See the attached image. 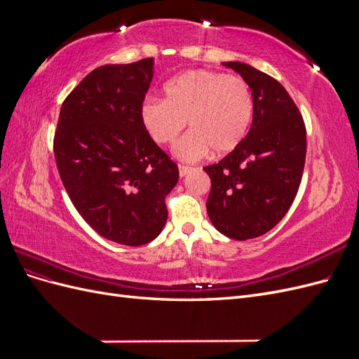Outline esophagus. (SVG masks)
I'll use <instances>...</instances> for the list:
<instances>
[{"label": "esophagus", "mask_w": 359, "mask_h": 359, "mask_svg": "<svg viewBox=\"0 0 359 359\" xmlns=\"http://www.w3.org/2000/svg\"><path fill=\"white\" fill-rule=\"evenodd\" d=\"M178 169H180V177L182 178V177H186L187 173L191 170V168L190 166H184V165H180L178 166Z\"/></svg>", "instance_id": "esophagus-1"}]
</instances>
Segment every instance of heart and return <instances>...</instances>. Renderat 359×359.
Listing matches in <instances>:
<instances>
[{"label": "heart", "instance_id": "obj_1", "mask_svg": "<svg viewBox=\"0 0 359 359\" xmlns=\"http://www.w3.org/2000/svg\"><path fill=\"white\" fill-rule=\"evenodd\" d=\"M165 99H147L140 119L157 144L170 147L189 121L191 132L178 147L180 157L196 160L232 153L253 121L255 100L245 79L212 70H189L163 88Z\"/></svg>", "mask_w": 359, "mask_h": 359}]
</instances>
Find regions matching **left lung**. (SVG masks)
Wrapping results in <instances>:
<instances>
[{"instance_id": "1", "label": "left lung", "mask_w": 359, "mask_h": 359, "mask_svg": "<svg viewBox=\"0 0 359 359\" xmlns=\"http://www.w3.org/2000/svg\"><path fill=\"white\" fill-rule=\"evenodd\" d=\"M252 88L255 114L241 145L203 170L211 178L206 211L232 240L257 238L283 219L295 199L307 153L306 124L289 93L244 62H223Z\"/></svg>"}]
</instances>
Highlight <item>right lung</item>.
I'll return each instance as SVG.
<instances>
[{
	"instance_id": "right-lung-1",
	"label": "right lung",
	"mask_w": 359,
	"mask_h": 359,
	"mask_svg": "<svg viewBox=\"0 0 359 359\" xmlns=\"http://www.w3.org/2000/svg\"><path fill=\"white\" fill-rule=\"evenodd\" d=\"M153 58L107 64L62 102L53 136L57 168L74 208L114 243L137 247L161 232L178 166L147 132L140 106Z\"/></svg>"
}]
</instances>
